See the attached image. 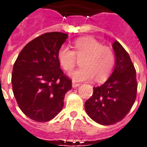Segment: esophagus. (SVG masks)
Returning <instances> with one entry per match:
<instances>
[{
	"label": "esophagus",
	"mask_w": 147,
	"mask_h": 147,
	"mask_svg": "<svg viewBox=\"0 0 147 147\" xmlns=\"http://www.w3.org/2000/svg\"><path fill=\"white\" fill-rule=\"evenodd\" d=\"M80 85V83H76V82H75V81L72 82V87H73V88H76L77 86H79Z\"/></svg>",
	"instance_id": "1"
}]
</instances>
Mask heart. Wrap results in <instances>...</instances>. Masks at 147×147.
<instances>
[{
  "mask_svg": "<svg viewBox=\"0 0 147 147\" xmlns=\"http://www.w3.org/2000/svg\"><path fill=\"white\" fill-rule=\"evenodd\" d=\"M73 50L65 45H61L57 52L58 61L62 68L71 71L76 66L77 59L81 60L80 67L71 72L75 81L102 82L109 77L113 69L116 57L113 49L102 45L92 38H79L74 42Z\"/></svg>",
  "mask_w": 147,
  "mask_h": 147,
  "instance_id": "obj_1",
  "label": "heart"
}]
</instances>
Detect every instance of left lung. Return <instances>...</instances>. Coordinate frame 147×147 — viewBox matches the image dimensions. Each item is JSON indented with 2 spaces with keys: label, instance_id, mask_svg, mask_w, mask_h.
<instances>
[{
  "label": "left lung",
  "instance_id": "obj_1",
  "mask_svg": "<svg viewBox=\"0 0 147 147\" xmlns=\"http://www.w3.org/2000/svg\"><path fill=\"white\" fill-rule=\"evenodd\" d=\"M116 64L113 72L101 86L94 87L85 102L86 113L102 125H111L126 117L137 94L136 71L129 54L119 42L113 44Z\"/></svg>",
  "mask_w": 147,
  "mask_h": 147
}]
</instances>
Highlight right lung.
<instances>
[{
	"label": "right lung",
	"instance_id": "add662e5",
	"mask_svg": "<svg viewBox=\"0 0 147 147\" xmlns=\"http://www.w3.org/2000/svg\"><path fill=\"white\" fill-rule=\"evenodd\" d=\"M67 34L49 32L25 45L15 61L12 90L19 107L38 122L53 119L64 107L65 94L71 80L61 70L57 52Z\"/></svg>",
	"mask_w": 147,
	"mask_h": 147
}]
</instances>
